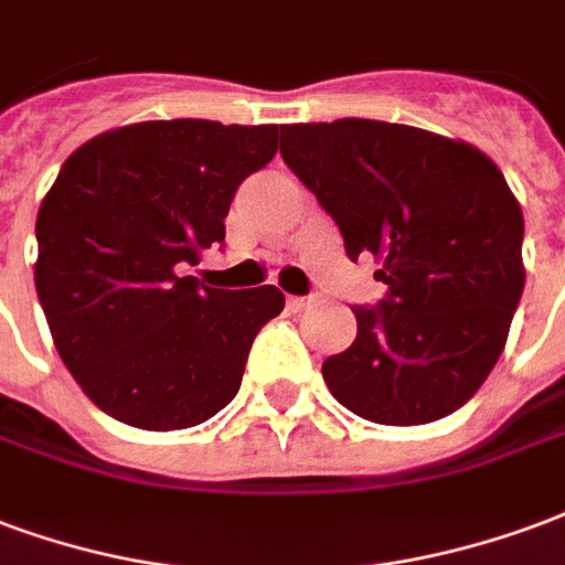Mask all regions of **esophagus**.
<instances>
[{
  "label": "esophagus",
  "instance_id": "esophagus-1",
  "mask_svg": "<svg viewBox=\"0 0 565 565\" xmlns=\"http://www.w3.org/2000/svg\"><path fill=\"white\" fill-rule=\"evenodd\" d=\"M288 310L291 312H300V310H307V307H310L312 303V298H300V295H288Z\"/></svg>",
  "mask_w": 565,
  "mask_h": 565
}]
</instances>
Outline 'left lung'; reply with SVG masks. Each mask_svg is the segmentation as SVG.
Returning a JSON list of instances; mask_svg holds the SVG:
<instances>
[{
    "label": "left lung",
    "instance_id": "obj_1",
    "mask_svg": "<svg viewBox=\"0 0 565 565\" xmlns=\"http://www.w3.org/2000/svg\"><path fill=\"white\" fill-rule=\"evenodd\" d=\"M279 156L343 234L373 253L379 303L352 307L355 343L324 385L367 422L427 424L481 388L524 291V213L497 164L434 131L333 119L279 129Z\"/></svg>",
    "mask_w": 565,
    "mask_h": 565
}]
</instances>
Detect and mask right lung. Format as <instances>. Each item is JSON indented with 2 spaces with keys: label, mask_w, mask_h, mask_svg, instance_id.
<instances>
[{
  "label": "right lung",
  "mask_w": 565,
  "mask_h": 565,
  "mask_svg": "<svg viewBox=\"0 0 565 565\" xmlns=\"http://www.w3.org/2000/svg\"><path fill=\"white\" fill-rule=\"evenodd\" d=\"M277 131L135 122L60 168L35 222V291L65 367L110 418L183 430L234 401L255 333L286 298L277 286H201L180 270L225 243L234 192L274 159Z\"/></svg>",
  "instance_id": "right-lung-1"
}]
</instances>
